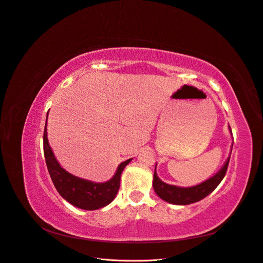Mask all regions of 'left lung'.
<instances>
[{"label":"left lung","instance_id":"1","mask_svg":"<svg viewBox=\"0 0 263 263\" xmlns=\"http://www.w3.org/2000/svg\"><path fill=\"white\" fill-rule=\"evenodd\" d=\"M228 129H230V132L232 134L230 125H228ZM230 158H231V155L228 156L223 167L219 169L214 176H212L211 178H209V179L199 184L192 185V187H178V185L164 182L162 179H159L158 178L156 173V167H155L154 178H153L154 191L160 199L171 203V204L187 205V204H191V203L198 202L208 197L212 191H214L215 188L219 184V182L223 180V178L227 171L228 163H230Z\"/></svg>","mask_w":263,"mask_h":263}]
</instances>
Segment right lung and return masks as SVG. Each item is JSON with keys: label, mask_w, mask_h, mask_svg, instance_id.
Returning a JSON list of instances; mask_svg holds the SVG:
<instances>
[{"label": "right lung", "mask_w": 263, "mask_h": 263, "mask_svg": "<svg viewBox=\"0 0 263 263\" xmlns=\"http://www.w3.org/2000/svg\"><path fill=\"white\" fill-rule=\"evenodd\" d=\"M44 152L48 172L57 191L72 205L87 211L104 208L115 200L118 190L120 188L121 174L124 167L132 160V158H130L121 163L118 166L116 174L111 179L105 182H94L76 177L66 172L57 160L51 147L49 145L47 137V121L44 132Z\"/></svg>", "instance_id": "add662e5"}]
</instances>
